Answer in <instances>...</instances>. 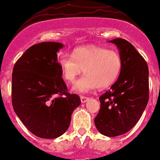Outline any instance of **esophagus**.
Returning <instances> with one entry per match:
<instances>
[{"label":"esophagus","mask_w":160,"mask_h":160,"mask_svg":"<svg viewBox=\"0 0 160 160\" xmlns=\"http://www.w3.org/2000/svg\"><path fill=\"white\" fill-rule=\"evenodd\" d=\"M80 99H81V102L82 103H86L88 99H89V98H87V97H85V96H80Z\"/></svg>","instance_id":"1"}]
</instances>
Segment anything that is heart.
Wrapping results in <instances>:
<instances>
[{
	"label": "heart",
	"instance_id": "1",
	"mask_svg": "<svg viewBox=\"0 0 160 160\" xmlns=\"http://www.w3.org/2000/svg\"><path fill=\"white\" fill-rule=\"evenodd\" d=\"M59 65L62 76L69 82H74L84 69L86 74L75 82L73 91L88 93L97 87L103 89L112 85L121 73L122 61L117 52L89 46L75 49L73 55L63 53Z\"/></svg>",
	"mask_w": 160,
	"mask_h": 160
}]
</instances>
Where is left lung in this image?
Instances as JSON below:
<instances>
[{
	"label": "left lung",
	"instance_id": "8db88e82",
	"mask_svg": "<svg viewBox=\"0 0 160 160\" xmlns=\"http://www.w3.org/2000/svg\"><path fill=\"white\" fill-rule=\"evenodd\" d=\"M109 42L119 49L122 67L116 82L99 97L100 109L95 125L104 136L116 137L130 130L147 107L149 69L144 58L129 42L121 38Z\"/></svg>",
	"mask_w": 160,
	"mask_h": 160
}]
</instances>
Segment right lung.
<instances>
[{"instance_id": "add662e5", "label": "right lung", "mask_w": 160, "mask_h": 160, "mask_svg": "<svg viewBox=\"0 0 160 160\" xmlns=\"http://www.w3.org/2000/svg\"><path fill=\"white\" fill-rule=\"evenodd\" d=\"M64 45L43 42L27 49L15 63L12 74V103L15 113L31 133L52 139L63 134L73 110L81 103L67 92L57 52Z\"/></svg>"}]
</instances>
